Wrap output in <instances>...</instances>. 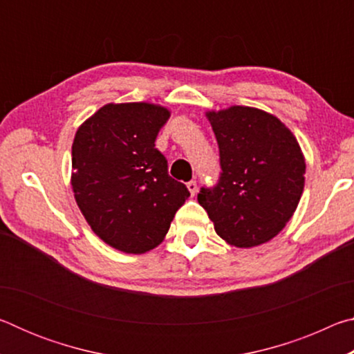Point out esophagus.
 Segmentation results:
<instances>
[{
  "label": "esophagus",
  "instance_id": "esophagus-1",
  "mask_svg": "<svg viewBox=\"0 0 354 354\" xmlns=\"http://www.w3.org/2000/svg\"><path fill=\"white\" fill-rule=\"evenodd\" d=\"M187 189L190 192V195L194 196L196 194V190H198V185H196V181H189L187 183Z\"/></svg>",
  "mask_w": 354,
  "mask_h": 354
}]
</instances>
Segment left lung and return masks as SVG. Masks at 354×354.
I'll list each match as a JSON object with an SVG mask.
<instances>
[{"label":"left lung","instance_id":"left-lung-1","mask_svg":"<svg viewBox=\"0 0 354 354\" xmlns=\"http://www.w3.org/2000/svg\"><path fill=\"white\" fill-rule=\"evenodd\" d=\"M218 143L220 176L198 203L217 234L236 247L270 241L301 198L306 164L295 137L277 117L234 106L209 112Z\"/></svg>","mask_w":354,"mask_h":354}]
</instances>
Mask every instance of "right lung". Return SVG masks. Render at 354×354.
<instances>
[{
	"label": "right lung",
	"instance_id": "add662e5",
	"mask_svg": "<svg viewBox=\"0 0 354 354\" xmlns=\"http://www.w3.org/2000/svg\"><path fill=\"white\" fill-rule=\"evenodd\" d=\"M169 118V111L148 103L106 104L75 136L77 206L95 234L127 253H145L162 242L190 195L154 148Z\"/></svg>",
	"mask_w": 354,
	"mask_h": 354
}]
</instances>
